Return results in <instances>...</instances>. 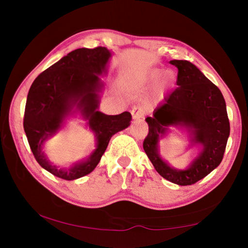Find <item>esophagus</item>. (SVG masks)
Listing matches in <instances>:
<instances>
[{
    "label": "esophagus",
    "instance_id": "obj_1",
    "mask_svg": "<svg viewBox=\"0 0 248 248\" xmlns=\"http://www.w3.org/2000/svg\"><path fill=\"white\" fill-rule=\"evenodd\" d=\"M131 115H132V119H133L134 121H142V120L144 119L143 111H142L139 107H134V108H132Z\"/></svg>",
    "mask_w": 248,
    "mask_h": 248
}]
</instances>
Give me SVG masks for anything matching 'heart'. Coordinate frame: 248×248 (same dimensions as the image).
<instances>
[{"mask_svg":"<svg viewBox=\"0 0 248 248\" xmlns=\"http://www.w3.org/2000/svg\"><path fill=\"white\" fill-rule=\"evenodd\" d=\"M175 74L173 71H163L162 69H151L144 74V77L139 81L141 86L153 85L150 94L144 100L143 109L150 111L156 108L163 100L165 99L169 91L173 87L175 83Z\"/></svg>","mask_w":248,"mask_h":248,"instance_id":"1","label":"heart"}]
</instances>
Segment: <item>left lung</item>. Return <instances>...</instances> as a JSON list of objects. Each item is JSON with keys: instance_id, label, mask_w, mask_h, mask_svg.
<instances>
[{"instance_id": "obj_1", "label": "left lung", "mask_w": 248, "mask_h": 248, "mask_svg": "<svg viewBox=\"0 0 248 248\" xmlns=\"http://www.w3.org/2000/svg\"><path fill=\"white\" fill-rule=\"evenodd\" d=\"M178 69L177 85L165 102L148 117L149 133L143 149L157 173L170 183L187 186L202 179L217 169L223 158L230 136L226 105L221 91L195 64L187 60H171ZM170 126L185 128L199 155L185 170L171 168L159 155V141Z\"/></svg>"}]
</instances>
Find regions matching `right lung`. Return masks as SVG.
Returning a JSON list of instances; mask_svg holds the SVG:
<instances>
[{"mask_svg": "<svg viewBox=\"0 0 248 248\" xmlns=\"http://www.w3.org/2000/svg\"><path fill=\"white\" fill-rule=\"evenodd\" d=\"M111 51L105 47L73 50L32 82L27 95L24 130L29 146L39 165L49 173L65 180L90 174L102 158L109 140L115 133L128 128L131 114L109 116L98 110L104 82ZM79 114L95 134L96 149L86 160L70 168L49 162L43 144L63 127L69 116Z\"/></svg>", "mask_w": 248, "mask_h": 248, "instance_id": "1", "label": "right lung"}]
</instances>
